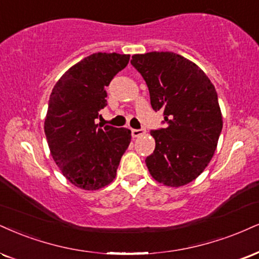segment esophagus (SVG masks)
<instances>
[{"instance_id":"obj_1","label":"esophagus","mask_w":259,"mask_h":259,"mask_svg":"<svg viewBox=\"0 0 259 259\" xmlns=\"http://www.w3.org/2000/svg\"><path fill=\"white\" fill-rule=\"evenodd\" d=\"M145 134V130L143 129H132V135L133 138H139V136H141Z\"/></svg>"}]
</instances>
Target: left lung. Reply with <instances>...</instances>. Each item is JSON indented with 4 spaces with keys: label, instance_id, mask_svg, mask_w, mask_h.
<instances>
[{
    "label": "left lung",
    "instance_id": "left-lung-1",
    "mask_svg": "<svg viewBox=\"0 0 259 259\" xmlns=\"http://www.w3.org/2000/svg\"><path fill=\"white\" fill-rule=\"evenodd\" d=\"M154 111H163L165 127L152 130L154 152L146 158L149 174L165 186L192 182L216 151L222 113L216 89L200 67L172 52L133 55Z\"/></svg>",
    "mask_w": 259,
    "mask_h": 259
}]
</instances>
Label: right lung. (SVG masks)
Listing matches in <instances>:
<instances>
[{
    "label": "right lung",
    "instance_id": "add662e5",
    "mask_svg": "<svg viewBox=\"0 0 259 259\" xmlns=\"http://www.w3.org/2000/svg\"><path fill=\"white\" fill-rule=\"evenodd\" d=\"M129 59L126 54L95 53L68 68L52 90L45 120L47 141L62 175L80 189L110 185L132 141L126 127L95 124L107 106L105 88Z\"/></svg>",
    "mask_w": 259,
    "mask_h": 259
}]
</instances>
